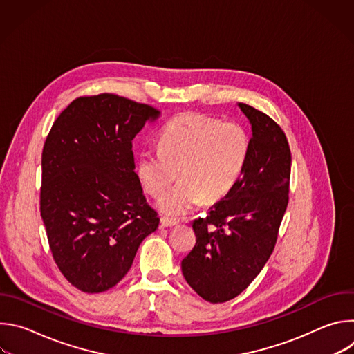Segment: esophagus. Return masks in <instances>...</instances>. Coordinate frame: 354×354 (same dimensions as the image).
<instances>
[{"label": "esophagus", "instance_id": "1", "mask_svg": "<svg viewBox=\"0 0 354 354\" xmlns=\"http://www.w3.org/2000/svg\"><path fill=\"white\" fill-rule=\"evenodd\" d=\"M176 225H179L178 220L168 218V217H161V227L168 228V227H176Z\"/></svg>", "mask_w": 354, "mask_h": 354}]
</instances>
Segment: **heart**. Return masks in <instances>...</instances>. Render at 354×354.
Wrapping results in <instances>:
<instances>
[{
	"mask_svg": "<svg viewBox=\"0 0 354 354\" xmlns=\"http://www.w3.org/2000/svg\"><path fill=\"white\" fill-rule=\"evenodd\" d=\"M249 153L250 136L241 123L185 113L162 130L160 148L141 151L137 174L153 197L162 196L179 175L180 182L158 203L162 213L178 217L201 200L213 205L224 198L241 178Z\"/></svg>",
	"mask_w": 354,
	"mask_h": 354,
	"instance_id": "1",
	"label": "heart"
}]
</instances>
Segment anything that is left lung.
<instances>
[{
	"mask_svg": "<svg viewBox=\"0 0 354 354\" xmlns=\"http://www.w3.org/2000/svg\"><path fill=\"white\" fill-rule=\"evenodd\" d=\"M238 106L252 126L249 158L231 192L206 218L193 221L196 245L182 261L187 284L213 304L235 298L261 273L288 205L291 153L284 131L266 113Z\"/></svg>",
	"mask_w": 354,
	"mask_h": 354,
	"instance_id": "8db88e82",
	"label": "left lung"
}]
</instances>
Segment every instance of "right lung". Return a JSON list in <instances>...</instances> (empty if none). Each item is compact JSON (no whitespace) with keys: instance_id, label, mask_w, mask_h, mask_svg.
<instances>
[{"instance_id":"right-lung-1","label":"right lung","mask_w":354,"mask_h":354,"mask_svg":"<svg viewBox=\"0 0 354 354\" xmlns=\"http://www.w3.org/2000/svg\"><path fill=\"white\" fill-rule=\"evenodd\" d=\"M160 113L115 93L80 96L47 134L40 216L57 268L84 292L116 286L158 228L134 172L131 141Z\"/></svg>"}]
</instances>
